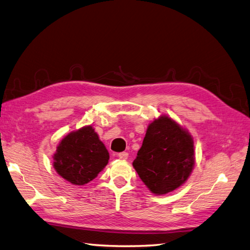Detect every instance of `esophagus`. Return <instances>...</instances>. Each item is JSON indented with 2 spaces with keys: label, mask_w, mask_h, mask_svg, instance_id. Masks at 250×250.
Here are the masks:
<instances>
[{
  "label": "esophagus",
  "mask_w": 250,
  "mask_h": 250,
  "mask_svg": "<svg viewBox=\"0 0 250 250\" xmlns=\"http://www.w3.org/2000/svg\"><path fill=\"white\" fill-rule=\"evenodd\" d=\"M119 158L120 159H122V160H126L127 158H128V153H126V152H122V153H119Z\"/></svg>",
  "instance_id": "esophagus-1"
}]
</instances>
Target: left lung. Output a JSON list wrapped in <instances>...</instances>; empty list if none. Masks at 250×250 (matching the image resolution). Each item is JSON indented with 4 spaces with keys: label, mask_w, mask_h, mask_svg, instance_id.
Returning <instances> with one entry per match:
<instances>
[{
    "label": "left lung",
    "mask_w": 250,
    "mask_h": 250,
    "mask_svg": "<svg viewBox=\"0 0 250 250\" xmlns=\"http://www.w3.org/2000/svg\"><path fill=\"white\" fill-rule=\"evenodd\" d=\"M195 163L192 136L164 114L148 124L132 166L148 190L162 196L185 184Z\"/></svg>",
    "instance_id": "1"
}]
</instances>
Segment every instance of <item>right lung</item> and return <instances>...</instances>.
I'll list each match as a JSON object with an SVG mask.
<instances>
[{
	"label": "right lung",
	"mask_w": 250,
	"mask_h": 250,
	"mask_svg": "<svg viewBox=\"0 0 250 250\" xmlns=\"http://www.w3.org/2000/svg\"><path fill=\"white\" fill-rule=\"evenodd\" d=\"M109 152L92 125L70 131L57 146L53 168L71 185L83 186L106 167Z\"/></svg>",
	"instance_id": "obj_1"
}]
</instances>
